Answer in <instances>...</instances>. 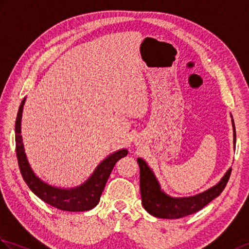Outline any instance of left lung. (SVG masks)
<instances>
[{"instance_id": "left-lung-1", "label": "left lung", "mask_w": 249, "mask_h": 249, "mask_svg": "<svg viewBox=\"0 0 249 249\" xmlns=\"http://www.w3.org/2000/svg\"><path fill=\"white\" fill-rule=\"evenodd\" d=\"M231 117L233 129V147L235 148V127ZM140 167V190L142 206L149 214L159 218H180L203 209L211 200L216 198L226 187L231 174V167L214 186L204 192L184 197H173L161 189L153 170L142 158L137 159Z\"/></svg>"}]
</instances>
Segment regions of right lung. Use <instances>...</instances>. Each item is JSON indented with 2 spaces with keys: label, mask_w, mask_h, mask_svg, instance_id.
I'll return each mask as SVG.
<instances>
[{
  "label": "right lung",
  "mask_w": 249,
  "mask_h": 249,
  "mask_svg": "<svg viewBox=\"0 0 249 249\" xmlns=\"http://www.w3.org/2000/svg\"><path fill=\"white\" fill-rule=\"evenodd\" d=\"M26 97L23 98L19 107L18 114H17L15 132H16V152L21 174L26 184L32 190V192L36 194L44 203L53 206L57 209L71 212L88 211L93 208L100 201L101 195L106 186L109 176L111 174L114 164L118 161L125 157L128 154L126 148L119 149V151L110 154L101 161L91 176L85 182L74 188H57L46 183L42 179H40L28 162L24 144L21 135V122L23 106L25 104Z\"/></svg>",
  "instance_id": "add662e5"
}]
</instances>
